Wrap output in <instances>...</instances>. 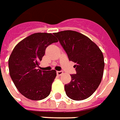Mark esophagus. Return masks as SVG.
Segmentation results:
<instances>
[{"mask_svg":"<svg viewBox=\"0 0 120 120\" xmlns=\"http://www.w3.org/2000/svg\"><path fill=\"white\" fill-rule=\"evenodd\" d=\"M63 71H57V75H58V76H61V75H63Z\"/></svg>","mask_w":120,"mask_h":120,"instance_id":"1","label":"esophagus"}]
</instances>
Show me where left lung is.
I'll list each match as a JSON object with an SVG mask.
<instances>
[{
  "instance_id": "obj_1",
  "label": "left lung",
  "mask_w": 120,
  "mask_h": 120,
  "mask_svg": "<svg viewBox=\"0 0 120 120\" xmlns=\"http://www.w3.org/2000/svg\"><path fill=\"white\" fill-rule=\"evenodd\" d=\"M70 61L75 63L77 73L65 85L66 94L74 100H82L92 95L103 77L104 60L98 45L79 32L65 30L54 33Z\"/></svg>"
}]
</instances>
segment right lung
Returning a JSON list of instances; mask_svg holds the SVG:
<instances>
[{"instance_id": "right-lung-1", "label": "right lung", "mask_w": 120, "mask_h": 120, "mask_svg": "<svg viewBox=\"0 0 120 120\" xmlns=\"http://www.w3.org/2000/svg\"><path fill=\"white\" fill-rule=\"evenodd\" d=\"M58 40L52 34L35 33L26 37L14 48L8 59L10 77L18 90L32 100L49 95L56 71L37 69L46 47Z\"/></svg>"}]
</instances>
